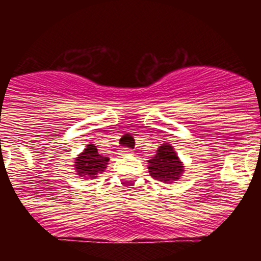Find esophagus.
<instances>
[{
  "mask_svg": "<svg viewBox=\"0 0 261 261\" xmlns=\"http://www.w3.org/2000/svg\"><path fill=\"white\" fill-rule=\"evenodd\" d=\"M120 153L123 154V155H126V154H133V150L132 149H129V147H123V149L120 150Z\"/></svg>",
  "mask_w": 261,
  "mask_h": 261,
  "instance_id": "obj_1",
  "label": "esophagus"
}]
</instances>
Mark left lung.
<instances>
[{
  "label": "left lung",
  "instance_id": "obj_1",
  "mask_svg": "<svg viewBox=\"0 0 261 261\" xmlns=\"http://www.w3.org/2000/svg\"><path fill=\"white\" fill-rule=\"evenodd\" d=\"M147 162L149 172L155 180L170 183L179 179L183 172V166L171 145L163 144L162 146H159L155 155L151 156Z\"/></svg>",
  "mask_w": 261,
  "mask_h": 261
}]
</instances>
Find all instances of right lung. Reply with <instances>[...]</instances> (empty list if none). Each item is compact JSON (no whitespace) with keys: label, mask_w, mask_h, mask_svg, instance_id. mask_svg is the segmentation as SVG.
<instances>
[{"label":"right lung","mask_w":261,"mask_h":261,"mask_svg":"<svg viewBox=\"0 0 261 261\" xmlns=\"http://www.w3.org/2000/svg\"><path fill=\"white\" fill-rule=\"evenodd\" d=\"M75 161H77L75 170H77L78 175L94 177L98 172L105 171L106 165L110 161V158L100 155L98 153L96 146H94V144H90L87 145L84 153H81L80 156H77Z\"/></svg>","instance_id":"1"}]
</instances>
